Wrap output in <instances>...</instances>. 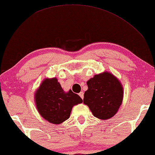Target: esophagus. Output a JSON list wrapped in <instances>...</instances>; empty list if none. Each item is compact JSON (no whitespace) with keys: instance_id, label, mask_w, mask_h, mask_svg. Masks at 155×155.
Here are the masks:
<instances>
[{"instance_id":"obj_1","label":"esophagus","mask_w":155,"mask_h":155,"mask_svg":"<svg viewBox=\"0 0 155 155\" xmlns=\"http://www.w3.org/2000/svg\"><path fill=\"white\" fill-rule=\"evenodd\" d=\"M78 95H79V96L81 97V99H84V93H83V92H81V93H78Z\"/></svg>"}]
</instances>
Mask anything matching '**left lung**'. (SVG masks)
<instances>
[{"mask_svg":"<svg viewBox=\"0 0 155 155\" xmlns=\"http://www.w3.org/2000/svg\"><path fill=\"white\" fill-rule=\"evenodd\" d=\"M88 90L84 93V103L93 116L102 120L114 117L123 101L124 88L113 74L104 71L95 75L88 81Z\"/></svg>","mask_w":155,"mask_h":155,"instance_id":"1","label":"left lung"}]
</instances>
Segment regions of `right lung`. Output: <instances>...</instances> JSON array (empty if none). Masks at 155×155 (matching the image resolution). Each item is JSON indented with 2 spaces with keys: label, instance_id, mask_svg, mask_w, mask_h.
<instances>
[{
  "label": "right lung",
  "instance_id": "obj_1",
  "mask_svg": "<svg viewBox=\"0 0 155 155\" xmlns=\"http://www.w3.org/2000/svg\"><path fill=\"white\" fill-rule=\"evenodd\" d=\"M34 100L41 116L53 124L68 119L73 107L83 102L71 90L65 92L55 77L43 79L35 92Z\"/></svg>",
  "mask_w": 155,
  "mask_h": 155
}]
</instances>
